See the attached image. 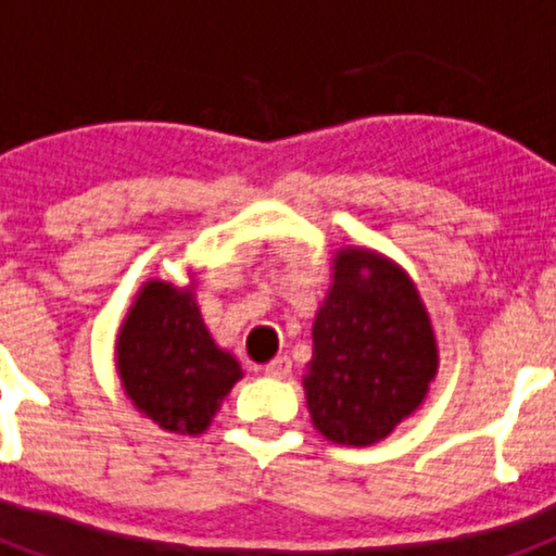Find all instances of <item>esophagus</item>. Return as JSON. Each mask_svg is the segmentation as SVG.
<instances>
[{"label": "esophagus", "instance_id": "1", "mask_svg": "<svg viewBox=\"0 0 556 556\" xmlns=\"http://www.w3.org/2000/svg\"><path fill=\"white\" fill-rule=\"evenodd\" d=\"M292 372V362L287 356H275L267 367H264V376L269 378H287Z\"/></svg>", "mask_w": 556, "mask_h": 556}]
</instances>
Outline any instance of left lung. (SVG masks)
I'll list each match as a JSON object with an SVG mask.
<instances>
[{
	"instance_id": "left-lung-1",
	"label": "left lung",
	"mask_w": 556,
	"mask_h": 556,
	"mask_svg": "<svg viewBox=\"0 0 556 556\" xmlns=\"http://www.w3.org/2000/svg\"><path fill=\"white\" fill-rule=\"evenodd\" d=\"M306 365L314 429L339 445H372L415 415L440 367L434 326L415 281L390 255L339 248L314 314Z\"/></svg>"
}]
</instances>
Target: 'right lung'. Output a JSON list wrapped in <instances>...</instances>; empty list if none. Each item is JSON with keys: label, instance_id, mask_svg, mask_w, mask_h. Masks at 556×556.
<instances>
[{"label": "right lung", "instance_id": "right-lung-1", "mask_svg": "<svg viewBox=\"0 0 556 556\" xmlns=\"http://www.w3.org/2000/svg\"><path fill=\"white\" fill-rule=\"evenodd\" d=\"M189 278L194 275L189 273ZM116 372L130 404L172 434H203L244 376L203 323L194 281L141 283L116 333Z\"/></svg>", "mask_w": 556, "mask_h": 556}]
</instances>
